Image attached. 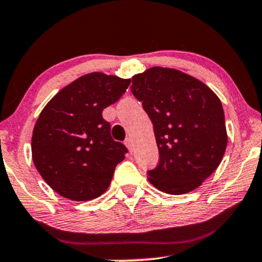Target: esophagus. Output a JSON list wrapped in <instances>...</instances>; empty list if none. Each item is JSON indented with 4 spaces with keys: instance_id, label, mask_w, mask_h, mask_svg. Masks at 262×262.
<instances>
[{
    "instance_id": "obj_1",
    "label": "esophagus",
    "mask_w": 262,
    "mask_h": 262,
    "mask_svg": "<svg viewBox=\"0 0 262 262\" xmlns=\"http://www.w3.org/2000/svg\"><path fill=\"white\" fill-rule=\"evenodd\" d=\"M124 143H125V146L127 147V149L130 150V152H132V149H134V143H132V140H131V138H126Z\"/></svg>"
}]
</instances>
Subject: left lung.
<instances>
[{
    "label": "left lung",
    "mask_w": 262,
    "mask_h": 262,
    "mask_svg": "<svg viewBox=\"0 0 262 262\" xmlns=\"http://www.w3.org/2000/svg\"><path fill=\"white\" fill-rule=\"evenodd\" d=\"M131 92L155 127L159 163L148 171L149 183L170 195L198 189L226 152L220 98L195 77L158 66L132 77Z\"/></svg>",
    "instance_id": "left-lung-1"
}]
</instances>
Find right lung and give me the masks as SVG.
<instances>
[{"mask_svg": "<svg viewBox=\"0 0 262 262\" xmlns=\"http://www.w3.org/2000/svg\"><path fill=\"white\" fill-rule=\"evenodd\" d=\"M130 83V78L88 73L61 89L40 113L33 130V162L62 198L89 201L109 187L127 148L113 140L101 113Z\"/></svg>", "mask_w": 262, "mask_h": 262, "instance_id": "right-lung-1", "label": "right lung"}]
</instances>
